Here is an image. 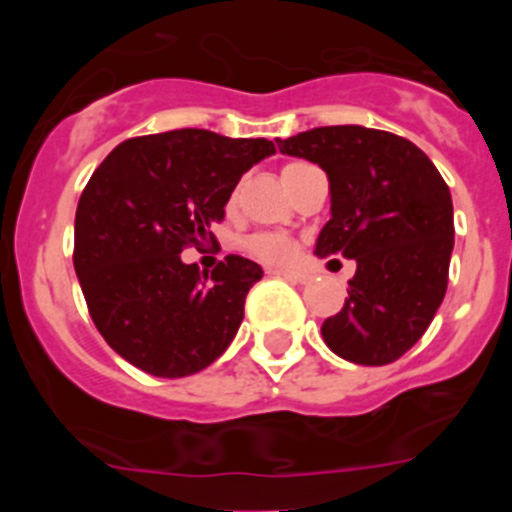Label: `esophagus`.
<instances>
[{
  "instance_id": "obj_1",
  "label": "esophagus",
  "mask_w": 512,
  "mask_h": 512,
  "mask_svg": "<svg viewBox=\"0 0 512 512\" xmlns=\"http://www.w3.org/2000/svg\"><path fill=\"white\" fill-rule=\"evenodd\" d=\"M267 275H277V277H285L289 282H299V285H307L309 277L302 275V272H294V270H267Z\"/></svg>"
}]
</instances>
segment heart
Wrapping results in <instances>:
<instances>
[{"label":"heart","instance_id":"heart-1","mask_svg":"<svg viewBox=\"0 0 512 512\" xmlns=\"http://www.w3.org/2000/svg\"><path fill=\"white\" fill-rule=\"evenodd\" d=\"M304 165L309 163H304V160H292V163H287L285 168H282V180L292 178V175L297 173V170H302ZM245 250L250 252L255 260L267 262V265H287L294 257V252H297V240L285 235V232H255V235H250L245 240Z\"/></svg>","mask_w":512,"mask_h":512}]
</instances>
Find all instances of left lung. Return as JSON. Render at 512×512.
Here are the masks:
<instances>
[{"instance_id":"8db88e82","label":"left lung","mask_w":512,"mask_h":512,"mask_svg":"<svg viewBox=\"0 0 512 512\" xmlns=\"http://www.w3.org/2000/svg\"><path fill=\"white\" fill-rule=\"evenodd\" d=\"M277 146L329 178L332 220L314 252L356 260L342 312L322 324L324 342L361 366L401 359L446 297L453 252L446 180L421 148L376 128L322 126L277 138Z\"/></svg>"}]
</instances>
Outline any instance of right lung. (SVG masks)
<instances>
[{"instance_id":"1","label":"right lung","mask_w":512,"mask_h":512,"mask_svg":"<svg viewBox=\"0 0 512 512\" xmlns=\"http://www.w3.org/2000/svg\"><path fill=\"white\" fill-rule=\"evenodd\" d=\"M272 153L267 138L180 128L128 138L94 170L76 208L74 270L113 352L180 379L230 347L262 267L227 255L208 275L180 252L215 240L237 180Z\"/></svg>"}]
</instances>
